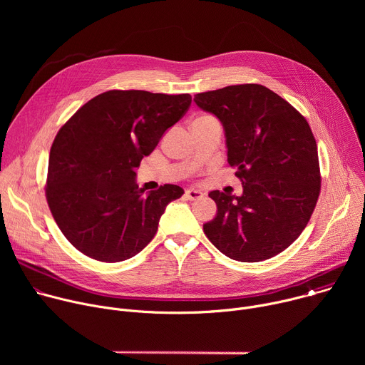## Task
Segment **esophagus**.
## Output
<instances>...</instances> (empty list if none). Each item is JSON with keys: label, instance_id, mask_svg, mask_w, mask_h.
Returning a JSON list of instances; mask_svg holds the SVG:
<instances>
[{"label": "esophagus", "instance_id": "obj_1", "mask_svg": "<svg viewBox=\"0 0 365 365\" xmlns=\"http://www.w3.org/2000/svg\"><path fill=\"white\" fill-rule=\"evenodd\" d=\"M203 195H205V193H203L202 190H199V189H193V187H190V189H186V192H185V196H186L187 199H190V200H196V199H200Z\"/></svg>", "mask_w": 365, "mask_h": 365}]
</instances>
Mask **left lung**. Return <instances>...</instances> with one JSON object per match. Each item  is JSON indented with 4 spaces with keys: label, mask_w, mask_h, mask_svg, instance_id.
Segmentation results:
<instances>
[{
    "label": "left lung",
    "mask_w": 365,
    "mask_h": 365,
    "mask_svg": "<svg viewBox=\"0 0 365 365\" xmlns=\"http://www.w3.org/2000/svg\"><path fill=\"white\" fill-rule=\"evenodd\" d=\"M196 106L224 127L227 158L242 182L241 196L210 192L217 215L203 224L227 257L257 263L286 250L314 212L321 175L307 121L263 85H232L196 93Z\"/></svg>",
    "instance_id": "left-lung-1"
}]
</instances>
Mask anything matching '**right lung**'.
<instances>
[{
    "mask_svg": "<svg viewBox=\"0 0 365 365\" xmlns=\"http://www.w3.org/2000/svg\"><path fill=\"white\" fill-rule=\"evenodd\" d=\"M189 93L108 91L59 130L48 155L46 197L58 227L85 255L118 263L155 235L178 185L144 192L135 169L187 111Z\"/></svg>",
    "mask_w": 365,
    "mask_h": 365,
    "instance_id": "1",
    "label": "right lung"
}]
</instances>
